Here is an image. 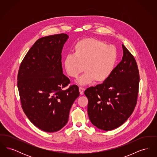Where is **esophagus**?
<instances>
[{"mask_svg": "<svg viewBox=\"0 0 157 157\" xmlns=\"http://www.w3.org/2000/svg\"><path fill=\"white\" fill-rule=\"evenodd\" d=\"M79 93H80V94L82 95L83 94V92H84V90H85V89L83 88H82V87H80L79 88Z\"/></svg>", "mask_w": 157, "mask_h": 157, "instance_id": "esophagus-1", "label": "esophagus"}]
</instances>
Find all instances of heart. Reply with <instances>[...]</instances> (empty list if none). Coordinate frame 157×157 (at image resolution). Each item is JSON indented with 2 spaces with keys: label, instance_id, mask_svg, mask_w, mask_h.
<instances>
[{
  "label": "heart",
  "instance_id": "b5f03b06",
  "mask_svg": "<svg viewBox=\"0 0 157 157\" xmlns=\"http://www.w3.org/2000/svg\"><path fill=\"white\" fill-rule=\"evenodd\" d=\"M117 59V49L104 40L94 37L83 38L74 46V55L64 60V67L68 76L77 78L86 71L78 80L82 85L94 81H106L112 74Z\"/></svg>",
  "mask_w": 157,
  "mask_h": 157
}]
</instances>
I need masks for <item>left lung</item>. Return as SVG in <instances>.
Returning <instances> with one entry per match:
<instances>
[{"label": "left lung", "instance_id": "obj_1", "mask_svg": "<svg viewBox=\"0 0 157 157\" xmlns=\"http://www.w3.org/2000/svg\"><path fill=\"white\" fill-rule=\"evenodd\" d=\"M122 46V59L110 77L84 92L88 99V113L90 122L104 131L122 125L131 116L137 103L138 67L134 56L124 45Z\"/></svg>", "mask_w": 157, "mask_h": 157}]
</instances>
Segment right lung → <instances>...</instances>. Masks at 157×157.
Returning a JSON list of instances; mask_svg holds the SVG:
<instances>
[{"mask_svg":"<svg viewBox=\"0 0 157 157\" xmlns=\"http://www.w3.org/2000/svg\"><path fill=\"white\" fill-rule=\"evenodd\" d=\"M68 38L65 33L41 37L22 60L17 74V88L23 112L40 129L53 132L64 127L78 86L62 72L61 53Z\"/></svg>","mask_w":157,"mask_h":157,"instance_id":"right-lung-1","label":"right lung"}]
</instances>
